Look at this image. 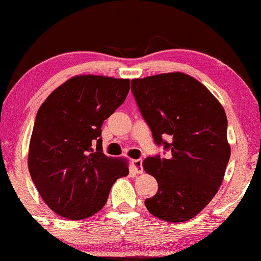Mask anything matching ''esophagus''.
I'll use <instances>...</instances> for the list:
<instances>
[{
	"instance_id": "obj_1",
	"label": "esophagus",
	"mask_w": 261,
	"mask_h": 261,
	"mask_svg": "<svg viewBox=\"0 0 261 261\" xmlns=\"http://www.w3.org/2000/svg\"><path fill=\"white\" fill-rule=\"evenodd\" d=\"M133 167H134L135 172H137V174H141V172L144 171L143 158H139V160H134L133 161Z\"/></svg>"
}]
</instances>
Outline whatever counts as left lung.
I'll return each instance as SVG.
<instances>
[{
	"label": "left lung",
	"instance_id": "obj_1",
	"mask_svg": "<svg viewBox=\"0 0 261 261\" xmlns=\"http://www.w3.org/2000/svg\"><path fill=\"white\" fill-rule=\"evenodd\" d=\"M130 90L154 143L170 151L168 158L157 154L144 161L145 171L158 182V192L145 206L163 221H188L212 200L224 177L230 158L224 109L184 73L133 79Z\"/></svg>",
	"mask_w": 261,
	"mask_h": 261
}]
</instances>
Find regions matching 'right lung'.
Masks as SVG:
<instances>
[{
    "label": "right lung",
    "mask_w": 261,
    "mask_h": 261,
    "mask_svg": "<svg viewBox=\"0 0 261 261\" xmlns=\"http://www.w3.org/2000/svg\"><path fill=\"white\" fill-rule=\"evenodd\" d=\"M129 92V80L79 75L40 106L29 150V170L46 205L68 219L90 217L106 205L111 186L127 176L126 161L107 157L101 124Z\"/></svg>",
    "instance_id": "add662e5"
}]
</instances>
